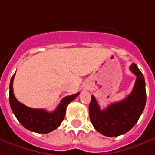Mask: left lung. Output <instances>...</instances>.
Listing matches in <instances>:
<instances>
[{
	"label": "left lung",
	"mask_w": 155,
	"mask_h": 155,
	"mask_svg": "<svg viewBox=\"0 0 155 155\" xmlns=\"http://www.w3.org/2000/svg\"><path fill=\"white\" fill-rule=\"evenodd\" d=\"M130 70L137 76L132 91L122 101L109 104L101 110L97 101L91 96L89 115L96 130L106 137H117L125 134L135 126L146 104L145 80L135 64Z\"/></svg>",
	"instance_id": "8db88e82"
}]
</instances>
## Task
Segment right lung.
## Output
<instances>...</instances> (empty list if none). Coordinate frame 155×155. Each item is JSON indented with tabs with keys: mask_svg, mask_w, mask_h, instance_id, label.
<instances>
[{
	"mask_svg": "<svg viewBox=\"0 0 155 155\" xmlns=\"http://www.w3.org/2000/svg\"><path fill=\"white\" fill-rule=\"evenodd\" d=\"M15 74L12 75L9 86V102L12 110L18 120L27 130L37 133H48L57 129L64 120L66 108L80 92L74 95L67 96L62 99L53 112H47L45 109L31 108L21 104L16 99L13 94L12 83Z\"/></svg>",
	"mask_w": 155,
	"mask_h": 155,
	"instance_id": "obj_1",
	"label": "right lung"
}]
</instances>
